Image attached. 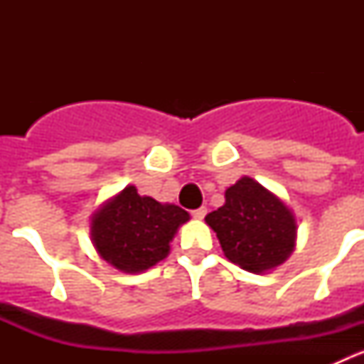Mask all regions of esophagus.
Returning a JSON list of instances; mask_svg holds the SVG:
<instances>
[{
    "label": "esophagus",
    "mask_w": 364,
    "mask_h": 364,
    "mask_svg": "<svg viewBox=\"0 0 364 364\" xmlns=\"http://www.w3.org/2000/svg\"><path fill=\"white\" fill-rule=\"evenodd\" d=\"M205 213H208V208H204V205H202V208H198V210L191 211L193 218H198V220H202V218L205 217Z\"/></svg>",
    "instance_id": "1"
}]
</instances>
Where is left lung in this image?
Instances as JSON below:
<instances>
[{"label":"left lung","mask_w":364,"mask_h":364,"mask_svg":"<svg viewBox=\"0 0 364 364\" xmlns=\"http://www.w3.org/2000/svg\"><path fill=\"white\" fill-rule=\"evenodd\" d=\"M224 197V205L205 215V222L217 233L228 260L252 273L284 264L297 239L290 208L250 176L237 180Z\"/></svg>","instance_id":"obj_1"}]
</instances>
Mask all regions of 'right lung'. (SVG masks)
Instances as JSON below:
<instances>
[{
  "mask_svg": "<svg viewBox=\"0 0 364 364\" xmlns=\"http://www.w3.org/2000/svg\"><path fill=\"white\" fill-rule=\"evenodd\" d=\"M188 220L189 213L178 205L140 197L134 186H127L95 211L91 240L105 262L124 273H140L169 255V242Z\"/></svg>",
  "mask_w": 364,
  "mask_h": 364,
  "instance_id": "add662e5",
  "label": "right lung"
}]
</instances>
